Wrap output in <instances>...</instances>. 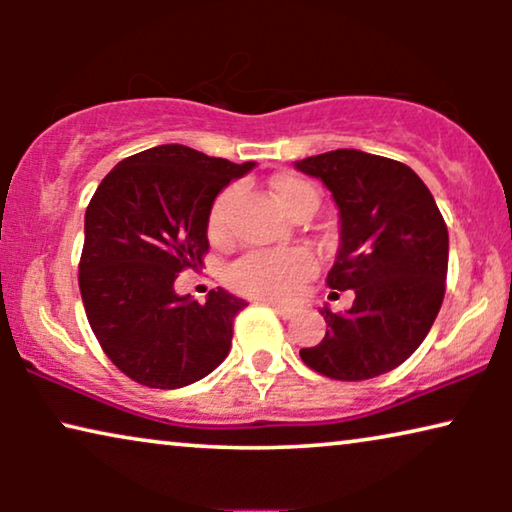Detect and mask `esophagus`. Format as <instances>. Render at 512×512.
<instances>
[{"mask_svg":"<svg viewBox=\"0 0 512 512\" xmlns=\"http://www.w3.org/2000/svg\"><path fill=\"white\" fill-rule=\"evenodd\" d=\"M268 307H270V310L275 312V314H279V317H282V319H291V317H293V310H291V307L272 305V303H268Z\"/></svg>","mask_w":512,"mask_h":512,"instance_id":"obj_1","label":"esophagus"}]
</instances>
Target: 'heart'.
<instances>
[{
	"label": "heart",
	"mask_w": 512,
	"mask_h": 512,
	"mask_svg": "<svg viewBox=\"0 0 512 512\" xmlns=\"http://www.w3.org/2000/svg\"><path fill=\"white\" fill-rule=\"evenodd\" d=\"M272 193L282 209L289 216L300 212L303 207H317L319 195L312 184L305 179L277 177L272 181ZM237 200V188H226L216 195L212 209H209L207 233L212 240H221L228 233L230 219ZM312 258L305 251H254L242 256L240 261L230 265L228 284L244 296L272 300V303H286L300 291V286L312 275Z\"/></svg>",
	"instance_id": "b5f03b06"
}]
</instances>
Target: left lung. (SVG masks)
Here are the masks:
<instances>
[{
    "label": "left lung",
    "instance_id": "8db88e82",
    "mask_svg": "<svg viewBox=\"0 0 512 512\" xmlns=\"http://www.w3.org/2000/svg\"><path fill=\"white\" fill-rule=\"evenodd\" d=\"M296 167L333 193L340 249L326 284L354 291L345 314L321 310L324 340L300 349V359L342 382L389 373L422 345L443 305L450 251L443 214L424 181L398 160L338 149Z\"/></svg>",
    "mask_w": 512,
    "mask_h": 512
}]
</instances>
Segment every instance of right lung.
Here are the masks:
<instances>
[{
	"instance_id": "obj_1",
	"label": "right lung",
	"mask_w": 512,
	"mask_h": 512,
	"mask_svg": "<svg viewBox=\"0 0 512 512\" xmlns=\"http://www.w3.org/2000/svg\"><path fill=\"white\" fill-rule=\"evenodd\" d=\"M254 165L153 146L121 160L90 198L79 289L97 342L130 380L181 389L228 356L247 303L212 289L200 305L177 296L174 279L202 265L214 198Z\"/></svg>"
}]
</instances>
